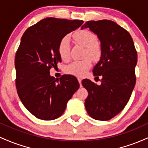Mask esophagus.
Returning a JSON list of instances; mask_svg holds the SVG:
<instances>
[{"label":"esophagus","instance_id":"esophagus-1","mask_svg":"<svg viewBox=\"0 0 148 148\" xmlns=\"http://www.w3.org/2000/svg\"><path fill=\"white\" fill-rule=\"evenodd\" d=\"M77 79H78V82L79 83V85H80V87H82V79L78 78Z\"/></svg>","mask_w":148,"mask_h":148}]
</instances>
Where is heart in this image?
Instances as JSON below:
<instances>
[{
	"instance_id": "obj_1",
	"label": "heart",
	"mask_w": 148,
	"mask_h": 148,
	"mask_svg": "<svg viewBox=\"0 0 148 148\" xmlns=\"http://www.w3.org/2000/svg\"><path fill=\"white\" fill-rule=\"evenodd\" d=\"M71 39L75 44H78L85 48L84 56L93 60H97L101 56V48L97 42V38L91 31L87 30H82L77 31L71 36ZM58 52L61 59L68 61L71 56L70 40L68 37H64L61 40L58 46ZM92 67V61L89 58L82 61H75L71 63L66 67V72L77 77H82L87 73Z\"/></svg>"
}]
</instances>
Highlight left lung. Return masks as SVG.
I'll list each match as a JSON object with an SVG mask.
<instances>
[{
  "label": "left lung",
  "instance_id": "obj_1",
  "mask_svg": "<svg viewBox=\"0 0 148 148\" xmlns=\"http://www.w3.org/2000/svg\"><path fill=\"white\" fill-rule=\"evenodd\" d=\"M87 28L101 42V58L93 73L102 79L100 85L82 80L88 92L84 105L93 119L109 120L123 110L135 87L137 52L129 33L114 21H89L81 29Z\"/></svg>",
  "mask_w": 148,
  "mask_h": 148
}]
</instances>
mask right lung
<instances>
[{
	"instance_id": "1",
	"label": "right lung",
	"mask_w": 148,
	"mask_h": 148,
	"mask_svg": "<svg viewBox=\"0 0 148 148\" xmlns=\"http://www.w3.org/2000/svg\"><path fill=\"white\" fill-rule=\"evenodd\" d=\"M83 22L47 17L29 27L21 37L14 61L16 90L23 105L38 119L52 120L62 115L79 89L75 76L64 75L57 79L49 70L61 62L58 52L61 40Z\"/></svg>"
}]
</instances>
